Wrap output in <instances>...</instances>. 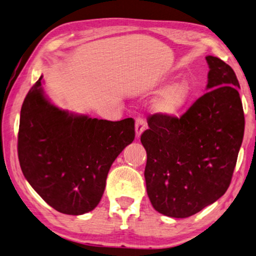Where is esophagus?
<instances>
[{
    "label": "esophagus",
    "mask_w": 256,
    "mask_h": 256,
    "mask_svg": "<svg viewBox=\"0 0 256 256\" xmlns=\"http://www.w3.org/2000/svg\"><path fill=\"white\" fill-rule=\"evenodd\" d=\"M146 130V120L141 118H136V138H140L142 132Z\"/></svg>",
    "instance_id": "1"
}]
</instances>
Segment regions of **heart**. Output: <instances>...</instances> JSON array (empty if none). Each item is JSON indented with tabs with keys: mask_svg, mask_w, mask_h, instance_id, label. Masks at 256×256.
<instances>
[{
	"mask_svg": "<svg viewBox=\"0 0 256 256\" xmlns=\"http://www.w3.org/2000/svg\"><path fill=\"white\" fill-rule=\"evenodd\" d=\"M192 95V88L186 80L176 82L168 90L162 92L156 100L154 108L159 113L166 115H174L182 110L188 103Z\"/></svg>",
	"mask_w": 256,
	"mask_h": 256,
	"instance_id": "1",
	"label": "heart"
}]
</instances>
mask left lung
Returning a JSON list of instances; mask_svg holds the SVG:
<instances>
[{"label":"left lung","instance_id":"1","mask_svg":"<svg viewBox=\"0 0 256 256\" xmlns=\"http://www.w3.org/2000/svg\"><path fill=\"white\" fill-rule=\"evenodd\" d=\"M206 60V94L180 118L151 115L141 136L148 196L156 212L169 217L194 215L226 192L243 141L238 77L220 58Z\"/></svg>","mask_w":256,"mask_h":256}]
</instances>
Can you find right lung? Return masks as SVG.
I'll return each mask as SVG.
<instances>
[{
  "instance_id": "add662e5",
  "label": "right lung",
  "mask_w": 256,
  "mask_h": 256,
  "mask_svg": "<svg viewBox=\"0 0 256 256\" xmlns=\"http://www.w3.org/2000/svg\"><path fill=\"white\" fill-rule=\"evenodd\" d=\"M41 80L21 108V170L49 206L67 215H82L100 202L110 166L136 138L134 120L112 122L69 114L46 98Z\"/></svg>"
}]
</instances>
